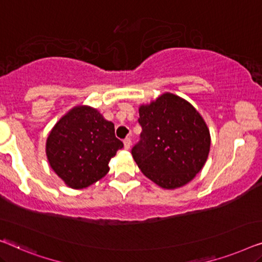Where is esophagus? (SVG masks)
Listing matches in <instances>:
<instances>
[{
  "mask_svg": "<svg viewBox=\"0 0 262 262\" xmlns=\"http://www.w3.org/2000/svg\"><path fill=\"white\" fill-rule=\"evenodd\" d=\"M123 145H124V148L126 149H129L130 146H132V140L130 138H126L123 140Z\"/></svg>",
  "mask_w": 262,
  "mask_h": 262,
  "instance_id": "34e87169",
  "label": "esophagus"
}]
</instances>
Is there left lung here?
Segmentation results:
<instances>
[{
  "label": "left lung",
  "mask_w": 262,
  "mask_h": 262,
  "mask_svg": "<svg viewBox=\"0 0 262 262\" xmlns=\"http://www.w3.org/2000/svg\"><path fill=\"white\" fill-rule=\"evenodd\" d=\"M142 127L132 154L147 178L163 189L186 185L203 168L210 150V132L196 108L165 93L139 108Z\"/></svg>",
  "instance_id": "obj_1"
}]
</instances>
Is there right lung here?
Returning a JSON list of instances; mask_svg holds the SVG:
<instances>
[{
	"label": "right lung",
	"mask_w": 262,
	"mask_h": 262,
	"mask_svg": "<svg viewBox=\"0 0 262 262\" xmlns=\"http://www.w3.org/2000/svg\"><path fill=\"white\" fill-rule=\"evenodd\" d=\"M123 147L114 123L97 109L76 105L50 132L46 156L51 168L71 189H84L109 172V161Z\"/></svg>",
	"instance_id": "obj_1"
}]
</instances>
